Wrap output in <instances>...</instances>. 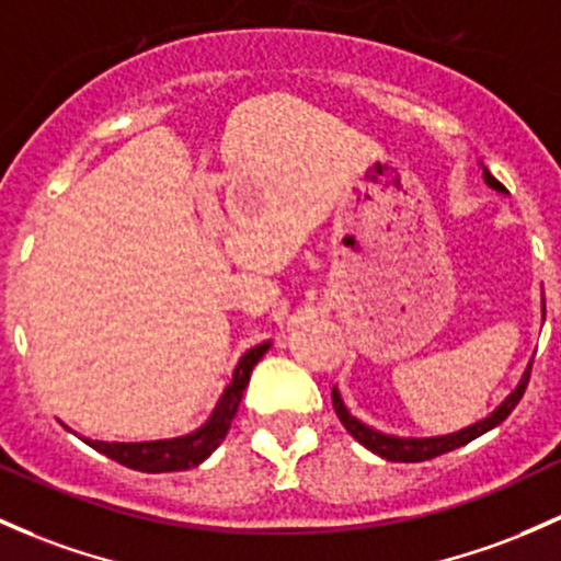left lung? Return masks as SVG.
Masks as SVG:
<instances>
[{"mask_svg": "<svg viewBox=\"0 0 561 561\" xmlns=\"http://www.w3.org/2000/svg\"><path fill=\"white\" fill-rule=\"evenodd\" d=\"M483 180H486L492 187H497V191H505L503 182L494 180V176L489 174V169H483ZM529 374H533V365H529L527 374H524V379L518 381V387L508 394V398H505V403L500 405L494 414H489L486 420L473 424V427H465V430H459V433H451V435H440V438H394V435L376 433V430L365 427L363 422H357L355 416L346 411L344 400H341V394L335 392V389H333V409H335V416H339L341 424L346 427V433H350L352 438H357L365 449L379 454V457L389 459V462H424V459L440 457V454L454 451V449H459V446L470 444V440L479 438V435L486 433V430L497 427L500 422L508 420L511 411L516 409L518 400H522V394H524V389H527V385H529Z\"/></svg>", "mask_w": 561, "mask_h": 561, "instance_id": "1", "label": "left lung"}]
</instances>
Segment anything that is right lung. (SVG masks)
Listing matches in <instances>:
<instances>
[{"mask_svg": "<svg viewBox=\"0 0 561 561\" xmlns=\"http://www.w3.org/2000/svg\"><path fill=\"white\" fill-rule=\"evenodd\" d=\"M268 341H263L261 346L247 352L244 357L239 359L233 370V381L228 385L226 392H222L220 403L211 411L209 422L204 427H198L196 433L182 435V438L174 440H147V444H107V440H88L85 444L91 449L107 454L115 462L126 465V468L141 470V473H172V470H187L196 468L198 462H204L217 446L222 444V438L231 430V422L236 416V409L241 403V394H244L247 385H250V374L257 365L265 352H268Z\"/></svg>", "mask_w": 561, "mask_h": 561, "instance_id": "add662e5", "label": "right lung"}]
</instances>
